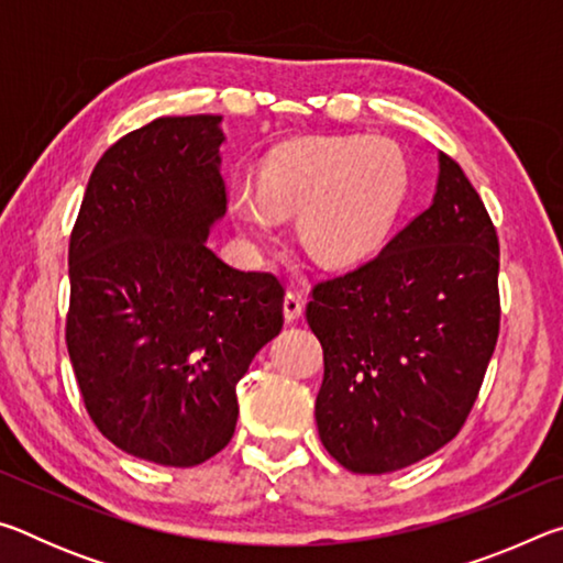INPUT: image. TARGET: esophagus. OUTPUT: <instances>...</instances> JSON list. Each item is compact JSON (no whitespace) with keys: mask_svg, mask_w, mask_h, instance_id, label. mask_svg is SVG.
<instances>
[{"mask_svg":"<svg viewBox=\"0 0 563 563\" xmlns=\"http://www.w3.org/2000/svg\"><path fill=\"white\" fill-rule=\"evenodd\" d=\"M302 308L305 302L298 292H285L283 298V316H285V322H295L300 316H302Z\"/></svg>","mask_w":563,"mask_h":563,"instance_id":"34e87169","label":"esophagus"}]
</instances>
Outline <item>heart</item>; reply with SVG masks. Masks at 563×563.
I'll list each match as a JSON object with an SVG mask.
<instances>
[{"instance_id":"b5f03b06","label":"heart","mask_w":563,"mask_h":563,"mask_svg":"<svg viewBox=\"0 0 563 563\" xmlns=\"http://www.w3.org/2000/svg\"><path fill=\"white\" fill-rule=\"evenodd\" d=\"M407 186V156L389 139L292 141L263 161L258 190H233L231 213L247 243H265L278 213L300 211L305 247L325 265H350L385 241Z\"/></svg>"}]
</instances>
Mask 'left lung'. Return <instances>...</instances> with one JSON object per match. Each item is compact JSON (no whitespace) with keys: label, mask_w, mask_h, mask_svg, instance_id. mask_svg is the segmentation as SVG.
Returning a JSON list of instances; mask_svg holds the SVG:
<instances>
[{"label":"left lung","mask_w":563,"mask_h":563,"mask_svg":"<svg viewBox=\"0 0 563 563\" xmlns=\"http://www.w3.org/2000/svg\"><path fill=\"white\" fill-rule=\"evenodd\" d=\"M499 241L456 161L432 206L377 258L312 288L322 345L320 442L345 470L387 474L454 440L499 338Z\"/></svg>","instance_id":"obj_1"}]
</instances>
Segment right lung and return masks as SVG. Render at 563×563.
<instances>
[{"instance_id": "add662e5", "label": "right lung", "mask_w": 563, "mask_h": 563, "mask_svg": "<svg viewBox=\"0 0 563 563\" xmlns=\"http://www.w3.org/2000/svg\"><path fill=\"white\" fill-rule=\"evenodd\" d=\"M221 117H164L93 166L69 241L66 347L126 454L196 466L231 442L235 385L283 328V285L206 245L225 216Z\"/></svg>"}]
</instances>
